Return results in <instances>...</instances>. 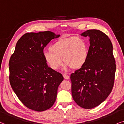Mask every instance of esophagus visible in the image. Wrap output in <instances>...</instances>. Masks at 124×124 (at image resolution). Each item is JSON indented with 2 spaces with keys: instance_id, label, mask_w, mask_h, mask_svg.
<instances>
[{
  "instance_id": "34e87169",
  "label": "esophagus",
  "mask_w": 124,
  "mask_h": 124,
  "mask_svg": "<svg viewBox=\"0 0 124 124\" xmlns=\"http://www.w3.org/2000/svg\"><path fill=\"white\" fill-rule=\"evenodd\" d=\"M63 76L64 78H65V79H69V76L67 75V74H63Z\"/></svg>"
}]
</instances>
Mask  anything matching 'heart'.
Segmentation results:
<instances>
[{"instance_id":"1","label":"heart","mask_w":124,"mask_h":124,"mask_svg":"<svg viewBox=\"0 0 124 124\" xmlns=\"http://www.w3.org/2000/svg\"><path fill=\"white\" fill-rule=\"evenodd\" d=\"M88 49L81 38L70 37L56 41L43 53L46 63L51 69L57 70L65 62L64 69H79L86 62Z\"/></svg>"}]
</instances>
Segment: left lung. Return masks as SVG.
Returning <instances> with one entry per match:
<instances>
[{
    "instance_id": "obj_1",
    "label": "left lung",
    "mask_w": 124,
    "mask_h": 124,
    "mask_svg": "<svg viewBox=\"0 0 124 124\" xmlns=\"http://www.w3.org/2000/svg\"><path fill=\"white\" fill-rule=\"evenodd\" d=\"M81 36L90 37V46L86 62L71 74L72 96L80 107L91 109L111 92L116 66L108 36L97 29L87 30Z\"/></svg>"
}]
</instances>
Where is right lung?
<instances>
[{
  "label": "right lung",
  "mask_w": 124,
  "mask_h": 124,
  "mask_svg": "<svg viewBox=\"0 0 124 124\" xmlns=\"http://www.w3.org/2000/svg\"><path fill=\"white\" fill-rule=\"evenodd\" d=\"M59 37L50 31L24 34L18 40L9 59L11 87L21 103L30 109L44 111L56 100L63 77L48 67L43 53L49 42Z\"/></svg>",
  "instance_id": "1"
}]
</instances>
